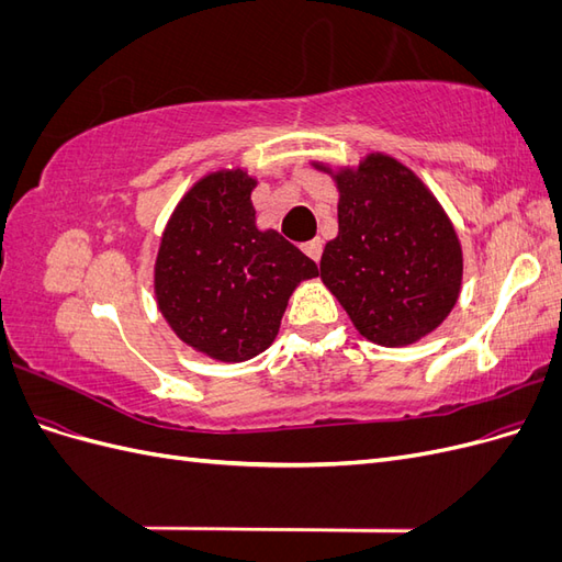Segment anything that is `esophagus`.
<instances>
[{
	"label": "esophagus",
	"instance_id": "1",
	"mask_svg": "<svg viewBox=\"0 0 562 562\" xmlns=\"http://www.w3.org/2000/svg\"><path fill=\"white\" fill-rule=\"evenodd\" d=\"M302 250L307 252L314 262H318L321 260V252H323V241L321 239H312V241H307V244L302 246Z\"/></svg>",
	"mask_w": 562,
	"mask_h": 562
}]
</instances>
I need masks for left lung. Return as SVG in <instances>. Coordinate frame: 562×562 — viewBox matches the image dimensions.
<instances>
[{"label":"left lung","instance_id":"1","mask_svg":"<svg viewBox=\"0 0 562 562\" xmlns=\"http://www.w3.org/2000/svg\"><path fill=\"white\" fill-rule=\"evenodd\" d=\"M337 187V236L321 281L353 328L382 347L434 333L462 293L464 252L450 215L411 166L368 151L353 166L312 161Z\"/></svg>","mask_w":562,"mask_h":562}]
</instances>
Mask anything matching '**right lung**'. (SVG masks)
Listing matches in <instances>:
<instances>
[{"instance_id": "add662e5", "label": "right lung", "mask_w": 562, "mask_h": 562, "mask_svg": "<svg viewBox=\"0 0 562 562\" xmlns=\"http://www.w3.org/2000/svg\"><path fill=\"white\" fill-rule=\"evenodd\" d=\"M255 187L244 166L199 178L168 217L155 260L161 316L187 347L223 363L262 353L295 288L318 277L297 246L258 227Z\"/></svg>"}]
</instances>
